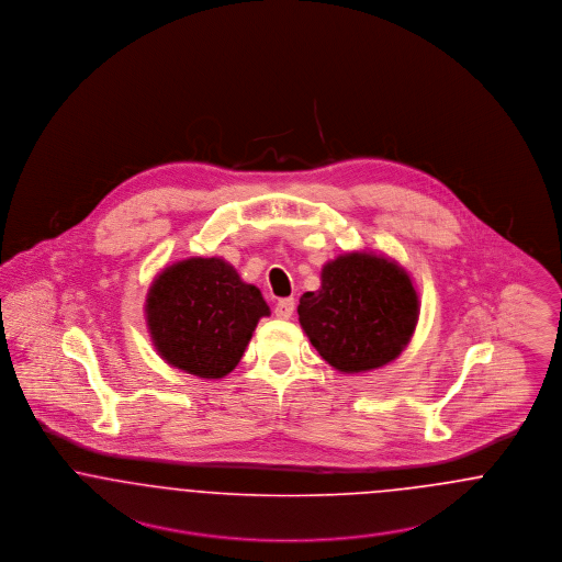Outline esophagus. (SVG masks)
Instances as JSON below:
<instances>
[{"instance_id":"1","label":"esophagus","mask_w":562,"mask_h":562,"mask_svg":"<svg viewBox=\"0 0 562 562\" xmlns=\"http://www.w3.org/2000/svg\"><path fill=\"white\" fill-rule=\"evenodd\" d=\"M276 316L280 318V321H289L291 316H293L294 312V299H280L278 303H276Z\"/></svg>"}]
</instances>
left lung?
<instances>
[{
  "mask_svg": "<svg viewBox=\"0 0 562 562\" xmlns=\"http://www.w3.org/2000/svg\"><path fill=\"white\" fill-rule=\"evenodd\" d=\"M411 273L383 252L349 250L322 266L321 289L301 294L299 324L339 373L358 374L394 362L419 322Z\"/></svg>",
  "mask_w": 562,
  "mask_h": 562,
  "instance_id": "left-lung-1",
  "label": "left lung"
}]
</instances>
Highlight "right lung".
<instances>
[{
    "label": "right lung",
    "mask_w": 562,
    "mask_h": 562,
    "mask_svg": "<svg viewBox=\"0 0 562 562\" xmlns=\"http://www.w3.org/2000/svg\"><path fill=\"white\" fill-rule=\"evenodd\" d=\"M269 305L223 257L166 266L145 299V322L161 360L200 379H223L246 351Z\"/></svg>",
    "instance_id": "obj_1"
}]
</instances>
